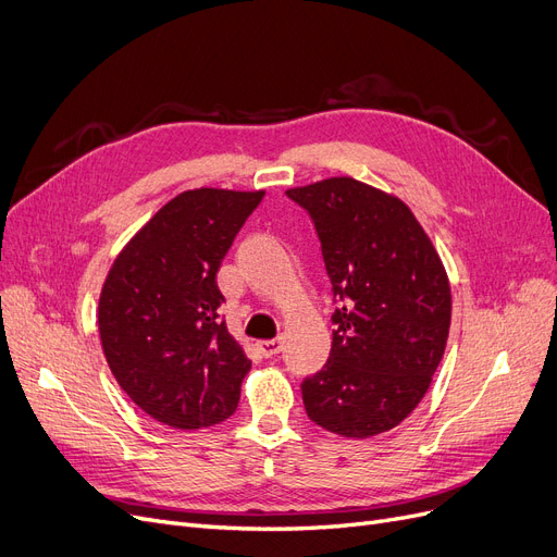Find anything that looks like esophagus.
<instances>
[{"mask_svg": "<svg viewBox=\"0 0 557 557\" xmlns=\"http://www.w3.org/2000/svg\"><path fill=\"white\" fill-rule=\"evenodd\" d=\"M256 347L260 349V354L264 356V359H270V356H276V354L283 349V343H281V338H274V341H258Z\"/></svg>", "mask_w": 557, "mask_h": 557, "instance_id": "1", "label": "esophagus"}]
</instances>
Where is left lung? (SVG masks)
<instances>
[{"label":"left lung","instance_id":"obj_1","mask_svg":"<svg viewBox=\"0 0 557 557\" xmlns=\"http://www.w3.org/2000/svg\"><path fill=\"white\" fill-rule=\"evenodd\" d=\"M313 219L338 308L326 366L301 384L315 425L368 438L425 397L446 351V267L407 203L354 177L287 189Z\"/></svg>","mask_w":557,"mask_h":557}]
</instances>
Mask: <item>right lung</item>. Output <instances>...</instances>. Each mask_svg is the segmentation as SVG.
<instances>
[{"mask_svg":"<svg viewBox=\"0 0 557 557\" xmlns=\"http://www.w3.org/2000/svg\"><path fill=\"white\" fill-rule=\"evenodd\" d=\"M264 191L177 194L104 278L98 329L119 386L150 418L201 430L235 413L251 361L219 318L221 260Z\"/></svg>","mask_w":557,"mask_h":557,"instance_id":"right-lung-1","label":"right lung"}]
</instances>
